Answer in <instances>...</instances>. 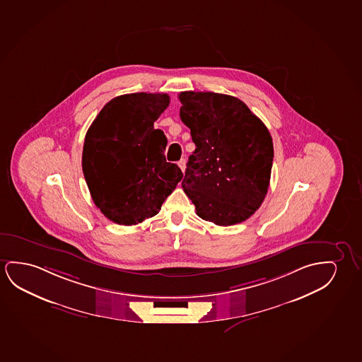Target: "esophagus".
<instances>
[{
    "instance_id": "esophagus-1",
    "label": "esophagus",
    "mask_w": 362,
    "mask_h": 362,
    "mask_svg": "<svg viewBox=\"0 0 362 362\" xmlns=\"http://www.w3.org/2000/svg\"><path fill=\"white\" fill-rule=\"evenodd\" d=\"M178 165L182 169V172H184L185 170V159H180L178 162Z\"/></svg>"
}]
</instances>
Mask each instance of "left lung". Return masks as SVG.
I'll return each instance as SVG.
<instances>
[{"label": "left lung", "mask_w": 362, "mask_h": 362, "mask_svg": "<svg viewBox=\"0 0 362 362\" xmlns=\"http://www.w3.org/2000/svg\"><path fill=\"white\" fill-rule=\"evenodd\" d=\"M180 119L195 151L182 187L197 214L216 226L247 221L267 193L273 139L243 100L214 92H182Z\"/></svg>", "instance_id": "8db88e82"}]
</instances>
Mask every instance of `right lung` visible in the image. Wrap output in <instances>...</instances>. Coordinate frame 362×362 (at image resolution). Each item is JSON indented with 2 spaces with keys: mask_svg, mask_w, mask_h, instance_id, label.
I'll list each match as a JSON object with an SVG mask.
<instances>
[{
  "mask_svg": "<svg viewBox=\"0 0 362 362\" xmlns=\"http://www.w3.org/2000/svg\"><path fill=\"white\" fill-rule=\"evenodd\" d=\"M165 93L115 97L84 138L82 169L95 204L110 221L136 226L159 213L183 178L164 156L167 138L154 122L167 110Z\"/></svg>",
  "mask_w": 362,
  "mask_h": 362,
  "instance_id": "right-lung-1",
  "label": "right lung"
}]
</instances>
